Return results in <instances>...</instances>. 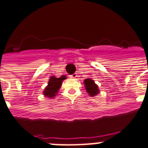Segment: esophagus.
Wrapping results in <instances>:
<instances>
[{
  "mask_svg": "<svg viewBox=\"0 0 148 148\" xmlns=\"http://www.w3.org/2000/svg\"><path fill=\"white\" fill-rule=\"evenodd\" d=\"M69 77H71V78H76V77H77V73H74V74H71V75H70Z\"/></svg>",
  "mask_w": 148,
  "mask_h": 148,
  "instance_id": "obj_1",
  "label": "esophagus"
}]
</instances>
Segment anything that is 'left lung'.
<instances>
[{"label": "left lung", "instance_id": "1", "mask_svg": "<svg viewBox=\"0 0 148 148\" xmlns=\"http://www.w3.org/2000/svg\"><path fill=\"white\" fill-rule=\"evenodd\" d=\"M84 83L85 84V89H86V92L91 96H95L99 92L97 85L95 83L94 80L91 79H86Z\"/></svg>", "mask_w": 148, "mask_h": 148}]
</instances>
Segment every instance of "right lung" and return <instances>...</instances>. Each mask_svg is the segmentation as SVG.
<instances>
[{"instance_id": "obj_1", "label": "right lung", "mask_w": 148, "mask_h": 148, "mask_svg": "<svg viewBox=\"0 0 148 148\" xmlns=\"http://www.w3.org/2000/svg\"><path fill=\"white\" fill-rule=\"evenodd\" d=\"M65 79V76H62L59 78H56L55 77H51V79H49L50 80L48 83V86H46L44 92V95L46 97L53 98L59 90V88L62 86V81Z\"/></svg>"}]
</instances>
